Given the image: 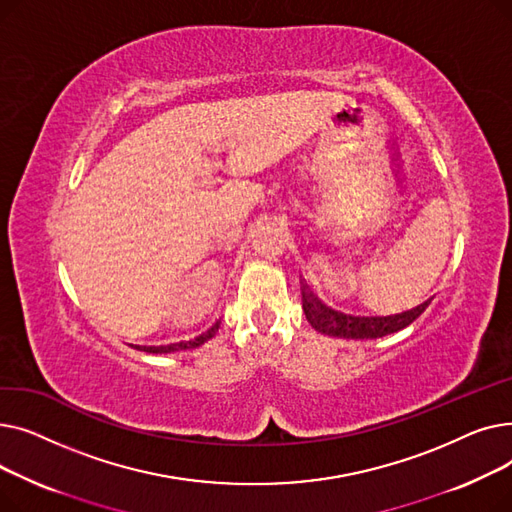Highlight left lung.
I'll return each mask as SVG.
<instances>
[{"mask_svg": "<svg viewBox=\"0 0 512 512\" xmlns=\"http://www.w3.org/2000/svg\"><path fill=\"white\" fill-rule=\"evenodd\" d=\"M301 294H303V311H305V317L311 324V328H315L317 332L326 334V336L353 338V340L382 338V336H388L402 328H407L434 299V297H427L419 305L407 307V309H402L398 313H390V315H351V313H342L338 309L328 307L307 286L305 280L301 282Z\"/></svg>", "mask_w": 512, "mask_h": 512, "instance_id": "8db88e82", "label": "left lung"}]
</instances>
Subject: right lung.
<instances>
[{"label":"right lung","instance_id":"1","mask_svg":"<svg viewBox=\"0 0 512 512\" xmlns=\"http://www.w3.org/2000/svg\"><path fill=\"white\" fill-rule=\"evenodd\" d=\"M222 326V317H218L213 321V324L207 328V330H201L199 334H195L193 338L188 340H178V342H170V344H130L134 348H139V351H145V353H153V355H166V353H176V351H188V348H197L201 344H205L207 340H211L215 334H218Z\"/></svg>","mask_w":512,"mask_h":512}]
</instances>
